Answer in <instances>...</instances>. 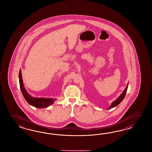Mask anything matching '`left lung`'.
<instances>
[{"label": "left lung", "instance_id": "obj_1", "mask_svg": "<svg viewBox=\"0 0 152 152\" xmlns=\"http://www.w3.org/2000/svg\"><path fill=\"white\" fill-rule=\"evenodd\" d=\"M128 85L126 86V88H125L124 91L121 93V94L120 95L119 97L117 98V99L115 100L114 101H113L111 104L110 107L107 109H110L111 108H113L115 106H118L120 103L121 102V101L123 100V99H124L125 96V95H126V91H127V89H128Z\"/></svg>", "mask_w": 152, "mask_h": 152}]
</instances>
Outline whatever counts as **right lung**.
Returning a JSON list of instances; mask_svg holds the SVG:
<instances>
[{
    "instance_id": "obj_1",
    "label": "right lung",
    "mask_w": 152,
    "mask_h": 152,
    "mask_svg": "<svg viewBox=\"0 0 152 152\" xmlns=\"http://www.w3.org/2000/svg\"><path fill=\"white\" fill-rule=\"evenodd\" d=\"M19 81L20 85V88L21 90L22 93L23 94V97L26 99L28 103L32 105V106L36 107L37 108H45L50 105H52L54 103L56 99H52V98H44V97H34L31 96L27 91H26V88L24 86L23 84V79L22 76L21 69L19 71Z\"/></svg>"
}]
</instances>
